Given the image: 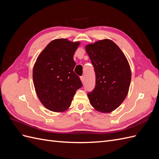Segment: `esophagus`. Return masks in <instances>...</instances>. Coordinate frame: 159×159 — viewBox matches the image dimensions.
Listing matches in <instances>:
<instances>
[{
    "label": "esophagus",
    "mask_w": 159,
    "mask_h": 159,
    "mask_svg": "<svg viewBox=\"0 0 159 159\" xmlns=\"http://www.w3.org/2000/svg\"><path fill=\"white\" fill-rule=\"evenodd\" d=\"M80 79H81V82H82L83 84H84V82H85V77L84 76H81V77H80Z\"/></svg>",
    "instance_id": "obj_1"
}]
</instances>
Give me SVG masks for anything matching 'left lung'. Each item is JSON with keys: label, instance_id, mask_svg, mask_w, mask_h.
Segmentation results:
<instances>
[{"label": "left lung", "instance_id": "left-lung-1", "mask_svg": "<svg viewBox=\"0 0 159 159\" xmlns=\"http://www.w3.org/2000/svg\"><path fill=\"white\" fill-rule=\"evenodd\" d=\"M95 72V86L88 96L95 110L111 113L126 98L131 71L125 56L112 40L104 39L86 45Z\"/></svg>", "mask_w": 159, "mask_h": 159}]
</instances>
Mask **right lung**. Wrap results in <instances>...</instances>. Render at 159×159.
<instances>
[{
	"mask_svg": "<svg viewBox=\"0 0 159 159\" xmlns=\"http://www.w3.org/2000/svg\"><path fill=\"white\" fill-rule=\"evenodd\" d=\"M80 44L60 38L52 40L37 57L33 68L36 94L44 106L54 112H63L71 103L76 90L82 86L74 71V54Z\"/></svg>",
	"mask_w": 159,
	"mask_h": 159,
	"instance_id": "add662e5",
	"label": "right lung"
}]
</instances>
